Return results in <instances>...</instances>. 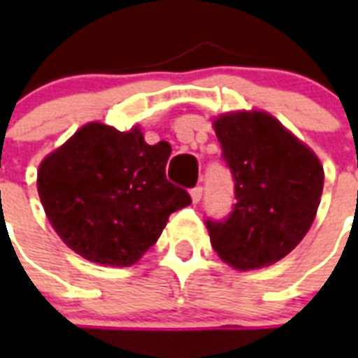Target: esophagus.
<instances>
[{"instance_id":"obj_1","label":"esophagus","mask_w":358,"mask_h":358,"mask_svg":"<svg viewBox=\"0 0 358 358\" xmlns=\"http://www.w3.org/2000/svg\"><path fill=\"white\" fill-rule=\"evenodd\" d=\"M189 194H192V199H194V203H199L203 197V187L201 186L192 187V192H189Z\"/></svg>"}]
</instances>
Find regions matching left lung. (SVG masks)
Returning <instances> with one entry per match:
<instances>
[{
  "mask_svg": "<svg viewBox=\"0 0 358 358\" xmlns=\"http://www.w3.org/2000/svg\"><path fill=\"white\" fill-rule=\"evenodd\" d=\"M236 203L226 218H207L210 245L238 270L284 259L315 220L324 186L316 155L266 113L215 120Z\"/></svg>",
  "mask_w": 358,
  "mask_h": 358,
  "instance_id": "8db88e82",
  "label": "left lung"
}]
</instances>
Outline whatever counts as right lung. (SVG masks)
I'll use <instances>...</instances> for the list:
<instances>
[{
	"mask_svg": "<svg viewBox=\"0 0 358 358\" xmlns=\"http://www.w3.org/2000/svg\"><path fill=\"white\" fill-rule=\"evenodd\" d=\"M171 143L92 122L43 159L38 194L59 238L92 263L130 266L192 203L166 180Z\"/></svg>",
	"mask_w": 358,
	"mask_h": 358,
	"instance_id": "obj_1",
	"label": "right lung"
}]
</instances>
